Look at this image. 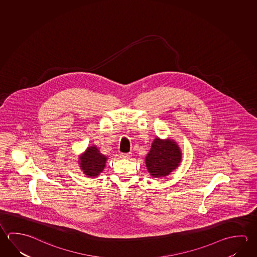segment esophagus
Instances as JSON below:
<instances>
[{"mask_svg":"<svg viewBox=\"0 0 257 257\" xmlns=\"http://www.w3.org/2000/svg\"><path fill=\"white\" fill-rule=\"evenodd\" d=\"M120 157L122 158V159H129L131 157V153H121Z\"/></svg>","mask_w":257,"mask_h":257,"instance_id":"esophagus-1","label":"esophagus"}]
</instances>
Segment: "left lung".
I'll return each mask as SVG.
<instances>
[{
    "label": "left lung",
    "mask_w": 257,
    "mask_h": 257,
    "mask_svg": "<svg viewBox=\"0 0 257 257\" xmlns=\"http://www.w3.org/2000/svg\"><path fill=\"white\" fill-rule=\"evenodd\" d=\"M181 153L179 146L172 140L156 139L153 141L145 162L151 175L155 178L168 176L179 166Z\"/></svg>",
    "instance_id": "left-lung-1"
}]
</instances>
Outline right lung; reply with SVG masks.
I'll use <instances>...</instances> for the list:
<instances>
[{
    "label": "right lung",
    "instance_id": "obj_1",
    "mask_svg": "<svg viewBox=\"0 0 257 257\" xmlns=\"http://www.w3.org/2000/svg\"><path fill=\"white\" fill-rule=\"evenodd\" d=\"M106 159L95 146L88 147L80 158V165L84 173L88 177H96L104 170Z\"/></svg>",
    "mask_w": 257,
    "mask_h": 257
}]
</instances>
